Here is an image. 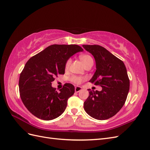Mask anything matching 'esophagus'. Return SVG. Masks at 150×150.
I'll return each instance as SVG.
<instances>
[{"label": "esophagus", "instance_id": "obj_1", "mask_svg": "<svg viewBox=\"0 0 150 150\" xmlns=\"http://www.w3.org/2000/svg\"><path fill=\"white\" fill-rule=\"evenodd\" d=\"M81 90H82V88L80 87V86H76V87H75V92L76 93L79 92Z\"/></svg>", "mask_w": 150, "mask_h": 150}]
</instances>
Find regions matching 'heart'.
Segmentation results:
<instances>
[{
  "mask_svg": "<svg viewBox=\"0 0 150 150\" xmlns=\"http://www.w3.org/2000/svg\"><path fill=\"white\" fill-rule=\"evenodd\" d=\"M79 59L81 61V62H83V64L84 66V67L88 65L89 64H90V63L93 62V58L91 57V56L88 55V54H83V55H81L79 56ZM70 62H71L70 59L67 61V62L66 63V66H65L66 69L67 68H68V67H69V66L70 64ZM85 79H86V78H84V77H80V76H73L71 78V81H72V82H73L76 84H81V83H83Z\"/></svg>",
  "mask_w": 150,
  "mask_h": 150,
  "instance_id": "heart-1",
  "label": "heart"
}]
</instances>
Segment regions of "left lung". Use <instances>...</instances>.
Masks as SVG:
<instances>
[{
	"label": "left lung",
	"instance_id": "8db88e82",
	"mask_svg": "<svg viewBox=\"0 0 150 150\" xmlns=\"http://www.w3.org/2000/svg\"><path fill=\"white\" fill-rule=\"evenodd\" d=\"M94 56L96 70L89 82L102 87L101 91L88 89L85 111L94 119L105 120L123 106L129 89V79L124 62L99 45H83Z\"/></svg>",
	"mask_w": 150,
	"mask_h": 150
}]
</instances>
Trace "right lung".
<instances>
[{"mask_svg": "<svg viewBox=\"0 0 150 150\" xmlns=\"http://www.w3.org/2000/svg\"><path fill=\"white\" fill-rule=\"evenodd\" d=\"M78 45L53 44L30 58L20 74V96L32 114L43 120H52L65 111L68 99L74 93V86L66 83L57 93L52 82L64 74L67 61L83 51Z\"/></svg>", "mask_w": 150, "mask_h": 150, "instance_id": "right-lung-1", "label": "right lung"}]
</instances>
